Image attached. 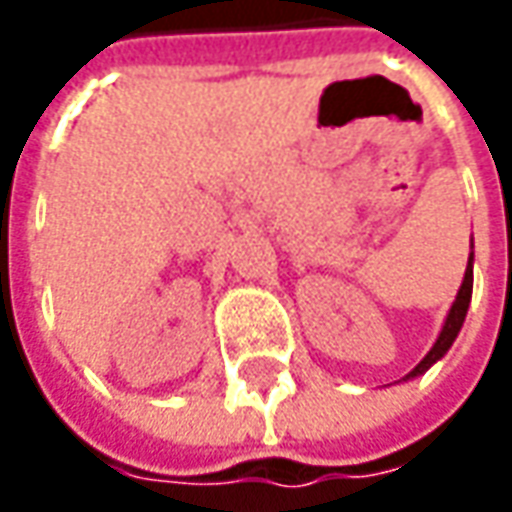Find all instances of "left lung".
Segmentation results:
<instances>
[{"instance_id": "1", "label": "left lung", "mask_w": 512, "mask_h": 512, "mask_svg": "<svg viewBox=\"0 0 512 512\" xmlns=\"http://www.w3.org/2000/svg\"><path fill=\"white\" fill-rule=\"evenodd\" d=\"M470 296H473V242H470V256H467V270H464L462 287H459V293H456V302L450 305V313H447V319H444L442 333H439V339L433 342V347L427 350V356H424L422 362L416 364V367L404 376V382L427 373V370L453 347V342H456V336H459V330H462L464 325V316H467V307H470Z\"/></svg>"}]
</instances>
